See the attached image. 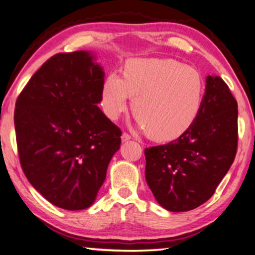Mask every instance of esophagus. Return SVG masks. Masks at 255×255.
<instances>
[{
	"label": "esophagus",
	"mask_w": 255,
	"mask_h": 255,
	"mask_svg": "<svg viewBox=\"0 0 255 255\" xmlns=\"http://www.w3.org/2000/svg\"><path fill=\"white\" fill-rule=\"evenodd\" d=\"M130 139H131V135L127 133V132H124V133L122 134V140H123V141H128V140H130Z\"/></svg>",
	"instance_id": "obj_1"
}]
</instances>
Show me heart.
Instances as JSON below:
<instances>
[{"label": "heart", "mask_w": 255, "mask_h": 255, "mask_svg": "<svg viewBox=\"0 0 255 255\" xmlns=\"http://www.w3.org/2000/svg\"><path fill=\"white\" fill-rule=\"evenodd\" d=\"M205 84L198 70L173 60L133 58L128 61L123 78L107 76L101 105L108 117L117 120L127 112L128 97L141 125L157 139L183 134L200 113Z\"/></svg>", "instance_id": "1"}]
</instances>
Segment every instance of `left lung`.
Returning a JSON list of instances; mask_svg holds the SVG:
<instances>
[{
	"label": "left lung",
	"mask_w": 255,
	"mask_h": 255,
	"mask_svg": "<svg viewBox=\"0 0 255 255\" xmlns=\"http://www.w3.org/2000/svg\"><path fill=\"white\" fill-rule=\"evenodd\" d=\"M237 146V101L221 77L208 76L193 124L173 141L145 149L146 182L163 208L192 210L214 194Z\"/></svg>",
	"instance_id": "obj_1"
}]
</instances>
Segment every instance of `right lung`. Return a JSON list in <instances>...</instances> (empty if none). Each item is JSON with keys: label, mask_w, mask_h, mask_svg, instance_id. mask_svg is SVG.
Returning a JSON list of instances; mask_svg holds the SVG:
<instances>
[{"label": "right lung", "mask_w": 255, "mask_h": 255, "mask_svg": "<svg viewBox=\"0 0 255 255\" xmlns=\"http://www.w3.org/2000/svg\"><path fill=\"white\" fill-rule=\"evenodd\" d=\"M105 72L88 51L51 56L18 95L14 130L21 169L32 186L66 210L95 201L121 128L98 107Z\"/></svg>", "instance_id": "right-lung-1"}]
</instances>
